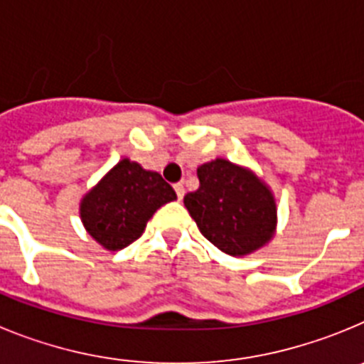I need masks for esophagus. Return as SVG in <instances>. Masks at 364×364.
<instances>
[{"mask_svg":"<svg viewBox=\"0 0 364 364\" xmlns=\"http://www.w3.org/2000/svg\"><path fill=\"white\" fill-rule=\"evenodd\" d=\"M175 191H176V197H178V200H182L186 195V188L184 184H175Z\"/></svg>","mask_w":364,"mask_h":364,"instance_id":"1","label":"esophagus"}]
</instances>
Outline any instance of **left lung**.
<instances>
[{
    "label": "left lung",
    "mask_w": 364,
    "mask_h": 364,
    "mask_svg": "<svg viewBox=\"0 0 364 364\" xmlns=\"http://www.w3.org/2000/svg\"><path fill=\"white\" fill-rule=\"evenodd\" d=\"M197 191L184 205L198 230L231 257H244L264 247L277 231L275 195L250 167L226 159L198 166Z\"/></svg>",
    "instance_id": "1"
}]
</instances>
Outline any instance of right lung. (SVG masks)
<instances>
[{
	"mask_svg": "<svg viewBox=\"0 0 364 364\" xmlns=\"http://www.w3.org/2000/svg\"><path fill=\"white\" fill-rule=\"evenodd\" d=\"M176 193L156 171L122 159L80 202L85 231L107 252H118L144 233L147 220Z\"/></svg>",
	"mask_w": 364,
	"mask_h": 364,
	"instance_id": "obj_1",
	"label": "right lung"
}]
</instances>
